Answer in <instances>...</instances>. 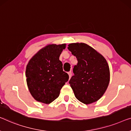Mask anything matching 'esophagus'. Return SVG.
Returning a JSON list of instances; mask_svg holds the SVG:
<instances>
[{
	"label": "esophagus",
	"instance_id": "34e87169",
	"mask_svg": "<svg viewBox=\"0 0 131 131\" xmlns=\"http://www.w3.org/2000/svg\"><path fill=\"white\" fill-rule=\"evenodd\" d=\"M68 74H69L70 78H71V75H72V73H71V71H69V73H68Z\"/></svg>",
	"mask_w": 131,
	"mask_h": 131
}]
</instances>
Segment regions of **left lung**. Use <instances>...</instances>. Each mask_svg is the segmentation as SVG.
<instances>
[{"label": "left lung", "mask_w": 131, "mask_h": 131, "mask_svg": "<svg viewBox=\"0 0 131 131\" xmlns=\"http://www.w3.org/2000/svg\"><path fill=\"white\" fill-rule=\"evenodd\" d=\"M68 49L78 61L69 81L75 97L86 105L97 101L105 93L110 81L106 60L86 43H70Z\"/></svg>", "instance_id": "obj_1"}]
</instances>
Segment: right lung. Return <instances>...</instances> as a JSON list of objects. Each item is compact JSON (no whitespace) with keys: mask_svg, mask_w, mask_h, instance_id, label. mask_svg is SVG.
<instances>
[{"mask_svg":"<svg viewBox=\"0 0 131 131\" xmlns=\"http://www.w3.org/2000/svg\"><path fill=\"white\" fill-rule=\"evenodd\" d=\"M66 44L48 45L39 50L26 66V77L31 95L37 101L50 104L60 95L69 76L62 70L60 54Z\"/></svg>","mask_w":131,"mask_h":131,"instance_id":"1","label":"right lung"}]
</instances>
